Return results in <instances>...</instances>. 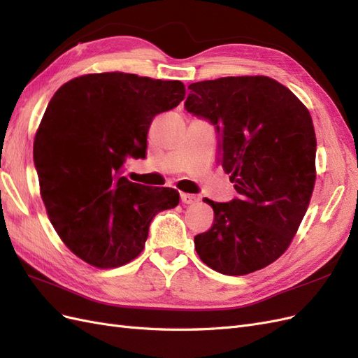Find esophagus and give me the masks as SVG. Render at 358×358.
<instances>
[{
  "label": "esophagus",
  "mask_w": 358,
  "mask_h": 358,
  "mask_svg": "<svg viewBox=\"0 0 358 358\" xmlns=\"http://www.w3.org/2000/svg\"><path fill=\"white\" fill-rule=\"evenodd\" d=\"M180 201L183 204H192L199 201V197L194 196V194H188V192H180Z\"/></svg>",
  "instance_id": "1"
}]
</instances>
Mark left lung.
<instances>
[{
    "mask_svg": "<svg viewBox=\"0 0 358 358\" xmlns=\"http://www.w3.org/2000/svg\"><path fill=\"white\" fill-rule=\"evenodd\" d=\"M185 109L218 133L220 162L237 199L212 206L210 230L194 237L201 262L230 276L252 273L282 255L315 185L317 138L309 110L267 76L191 83Z\"/></svg>",
    "mask_w": 358,
    "mask_h": 358,
    "instance_id": "obj_1",
    "label": "left lung"
}]
</instances>
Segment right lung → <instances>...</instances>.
Wrapping results in <instances>:
<instances>
[{
	"label": "right lung",
	"mask_w": 358,
	"mask_h": 358,
	"mask_svg": "<svg viewBox=\"0 0 358 358\" xmlns=\"http://www.w3.org/2000/svg\"><path fill=\"white\" fill-rule=\"evenodd\" d=\"M183 99L179 80L119 71L80 76L52 96L34 138L40 194L53 229L83 262L129 263L154 216L178 206L176 189L129 182L122 169L146 157L152 119Z\"/></svg>",
	"instance_id": "add662e5"
}]
</instances>
